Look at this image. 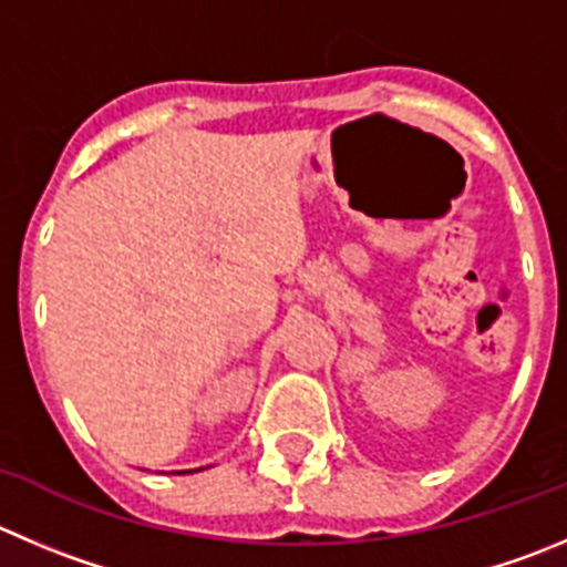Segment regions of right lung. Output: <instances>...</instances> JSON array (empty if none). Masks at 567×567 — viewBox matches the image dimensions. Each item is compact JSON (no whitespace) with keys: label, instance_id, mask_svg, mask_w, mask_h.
<instances>
[{"label":"right lung","instance_id":"obj_1","mask_svg":"<svg viewBox=\"0 0 567 567\" xmlns=\"http://www.w3.org/2000/svg\"><path fill=\"white\" fill-rule=\"evenodd\" d=\"M197 471H203V467H197ZM183 473H186V471H183ZM188 473H192V471H188Z\"/></svg>","mask_w":567,"mask_h":567}]
</instances>
